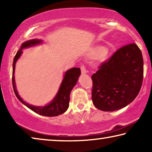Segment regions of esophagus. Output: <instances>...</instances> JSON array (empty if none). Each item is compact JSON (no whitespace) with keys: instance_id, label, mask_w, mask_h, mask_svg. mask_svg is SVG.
<instances>
[{"instance_id":"34e87169","label":"esophagus","mask_w":152,"mask_h":152,"mask_svg":"<svg viewBox=\"0 0 152 152\" xmlns=\"http://www.w3.org/2000/svg\"><path fill=\"white\" fill-rule=\"evenodd\" d=\"M80 69H81V72L82 74H85L86 73V70L84 65H82L80 67Z\"/></svg>"}]
</instances>
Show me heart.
I'll return each instance as SVG.
<instances>
[{
	"label": "heart",
	"mask_w": 152,
	"mask_h": 152,
	"mask_svg": "<svg viewBox=\"0 0 152 152\" xmlns=\"http://www.w3.org/2000/svg\"><path fill=\"white\" fill-rule=\"evenodd\" d=\"M106 52H107V49L104 47H101V46H100V47H97L96 48V50H95V53L98 56L103 55Z\"/></svg>",
	"instance_id": "1"
}]
</instances>
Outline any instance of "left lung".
Masks as SVG:
<instances>
[{
    "label": "left lung",
    "instance_id": "left-lung-1",
    "mask_svg": "<svg viewBox=\"0 0 152 152\" xmlns=\"http://www.w3.org/2000/svg\"><path fill=\"white\" fill-rule=\"evenodd\" d=\"M92 99L103 111H114L131 103L140 91L143 60L135 43L123 46L99 67L91 76Z\"/></svg>",
    "mask_w": 152,
    "mask_h": 152
}]
</instances>
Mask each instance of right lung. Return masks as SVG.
Listing matches in <instances>:
<instances>
[{
    "label": "right lung",
    "instance_id": "obj_1",
    "mask_svg": "<svg viewBox=\"0 0 152 152\" xmlns=\"http://www.w3.org/2000/svg\"><path fill=\"white\" fill-rule=\"evenodd\" d=\"M42 42V41L40 39H33L27 41V42H25L22 43L20 50L17 51L16 55L15 56L13 64H12V86H13L15 94L17 97V99L23 104L29 108V109L32 110L33 111H34L36 113H38V114L41 115H43V116L56 117L58 116L59 115L62 114V113L66 112V110L68 109L69 107V102H70V92L72 90L73 87L76 85V82L78 81V77L80 75L81 73L80 69L79 68H72V69L68 70V71H66L65 76L64 77L62 82H61V86L60 87V89H59L54 99L50 104L45 105L44 107H35L33 106V105L27 104V102L23 101V99L19 96V94H18L16 86H15L14 76L15 64H16V61L19 58L20 55H21L23 52L22 50L25 48H29L36 44H39V43Z\"/></svg>",
    "mask_w": 152,
    "mask_h": 152
}]
</instances>
